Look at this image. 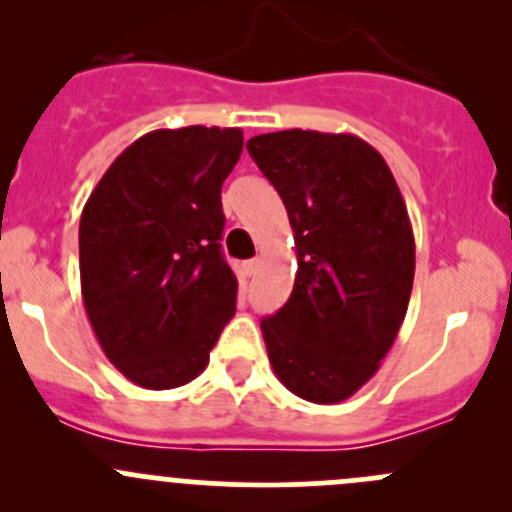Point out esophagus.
<instances>
[{
	"instance_id": "34e87169",
	"label": "esophagus",
	"mask_w": 512,
	"mask_h": 512,
	"mask_svg": "<svg viewBox=\"0 0 512 512\" xmlns=\"http://www.w3.org/2000/svg\"><path fill=\"white\" fill-rule=\"evenodd\" d=\"M242 270H245L247 277H255L257 270H260V260H247L245 265H242Z\"/></svg>"
}]
</instances>
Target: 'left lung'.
<instances>
[{"instance_id":"1","label":"left lung","mask_w":512,"mask_h":512,"mask_svg":"<svg viewBox=\"0 0 512 512\" xmlns=\"http://www.w3.org/2000/svg\"><path fill=\"white\" fill-rule=\"evenodd\" d=\"M247 151L287 208L297 275L260 322L277 379L312 404H339L379 371L414 287L406 203L376 148L352 133L277 131Z\"/></svg>"}]
</instances>
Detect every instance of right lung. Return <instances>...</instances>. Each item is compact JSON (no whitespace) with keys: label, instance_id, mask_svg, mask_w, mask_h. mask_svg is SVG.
<instances>
[{"label":"right lung","instance_id":"1","mask_svg":"<svg viewBox=\"0 0 512 512\" xmlns=\"http://www.w3.org/2000/svg\"><path fill=\"white\" fill-rule=\"evenodd\" d=\"M240 153V128H160L113 160L86 200V314L108 361L143 389L193 381L235 314L220 190Z\"/></svg>","mask_w":512,"mask_h":512}]
</instances>
